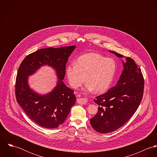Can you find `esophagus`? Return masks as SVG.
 Listing matches in <instances>:
<instances>
[{
  "mask_svg": "<svg viewBox=\"0 0 157 157\" xmlns=\"http://www.w3.org/2000/svg\"><path fill=\"white\" fill-rule=\"evenodd\" d=\"M77 101L78 103L79 104H82V105H85L87 103L88 100L86 98H77Z\"/></svg>",
  "mask_w": 157,
  "mask_h": 157,
  "instance_id": "obj_1",
  "label": "esophagus"
}]
</instances>
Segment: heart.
I'll return each mask as SVG.
<instances>
[{
	"mask_svg": "<svg viewBox=\"0 0 157 157\" xmlns=\"http://www.w3.org/2000/svg\"><path fill=\"white\" fill-rule=\"evenodd\" d=\"M116 65L111 59H106L95 52L86 53L78 58L75 65H68L66 74L70 86L76 89L84 82L86 90L101 93L112 83Z\"/></svg>",
	"mask_w": 157,
	"mask_h": 157,
	"instance_id": "heart-1",
	"label": "heart"
}]
</instances>
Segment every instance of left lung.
<instances>
[{
    "instance_id": "1",
    "label": "left lung",
    "mask_w": 157,
    "mask_h": 157,
    "mask_svg": "<svg viewBox=\"0 0 157 157\" xmlns=\"http://www.w3.org/2000/svg\"><path fill=\"white\" fill-rule=\"evenodd\" d=\"M117 57L124 56L114 51ZM123 71L116 85L94 99L98 105L97 114L90 119L93 129L106 134L123 126L134 114L143 98L144 78L141 69L130 57L122 61Z\"/></svg>"
}]
</instances>
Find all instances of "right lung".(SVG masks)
<instances>
[{
    "mask_svg": "<svg viewBox=\"0 0 157 157\" xmlns=\"http://www.w3.org/2000/svg\"><path fill=\"white\" fill-rule=\"evenodd\" d=\"M75 48L74 45L40 49L27 56L19 67L15 88L17 101L29 118L43 128H58L75 105L74 91L63 82L68 57ZM45 65L55 70L58 80L50 93L42 95L30 88L28 77Z\"/></svg>",
    "mask_w": 157,
    "mask_h": 157,
    "instance_id": "1",
    "label": "right lung"
}]
</instances>
